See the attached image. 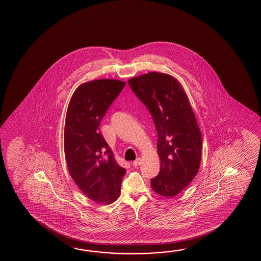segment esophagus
I'll return each instance as SVG.
<instances>
[{"label": "esophagus", "mask_w": 261, "mask_h": 261, "mask_svg": "<svg viewBox=\"0 0 261 261\" xmlns=\"http://www.w3.org/2000/svg\"><path fill=\"white\" fill-rule=\"evenodd\" d=\"M141 159H137V160H136V161H133V166L134 167H137V166H139V165H140V164H141Z\"/></svg>", "instance_id": "obj_1"}]
</instances>
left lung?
Wrapping results in <instances>:
<instances>
[{
  "instance_id": "obj_1",
  "label": "left lung",
  "mask_w": 261,
  "mask_h": 261,
  "mask_svg": "<svg viewBox=\"0 0 261 261\" xmlns=\"http://www.w3.org/2000/svg\"><path fill=\"white\" fill-rule=\"evenodd\" d=\"M130 89L149 111L158 133L161 171L151 179L155 193L173 197L198 173L201 133L189 99L176 79L152 72L128 80Z\"/></svg>"
}]
</instances>
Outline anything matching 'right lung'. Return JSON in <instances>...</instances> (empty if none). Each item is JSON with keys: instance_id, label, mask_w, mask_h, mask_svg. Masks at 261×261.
I'll return each mask as SVG.
<instances>
[{"instance_id": "right-lung-1", "label": "right lung", "mask_w": 261, "mask_h": 261, "mask_svg": "<svg viewBox=\"0 0 261 261\" xmlns=\"http://www.w3.org/2000/svg\"><path fill=\"white\" fill-rule=\"evenodd\" d=\"M125 85L114 79L83 84L67 110L64 152L69 172L84 194L103 204L117 200L126 170L115 161L99 127Z\"/></svg>"}]
</instances>
